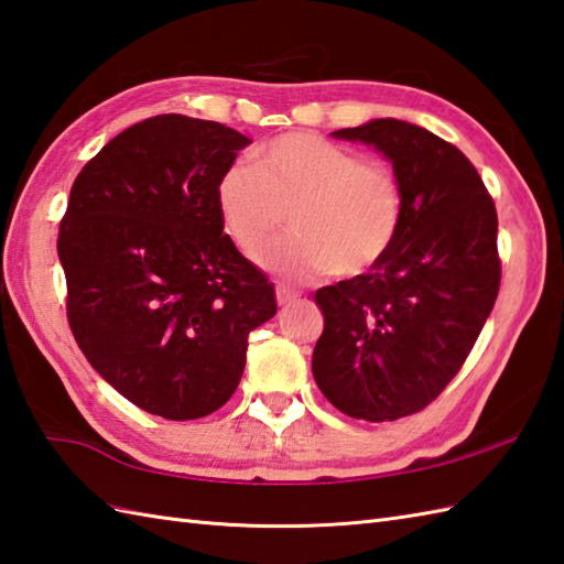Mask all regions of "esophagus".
I'll return each mask as SVG.
<instances>
[{"label": "esophagus", "instance_id": "1", "mask_svg": "<svg viewBox=\"0 0 564 564\" xmlns=\"http://www.w3.org/2000/svg\"><path fill=\"white\" fill-rule=\"evenodd\" d=\"M297 297H301L297 291L285 289V285H275V301H279V305H291L297 301Z\"/></svg>", "mask_w": 564, "mask_h": 564}]
</instances>
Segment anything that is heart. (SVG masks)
I'll use <instances>...</instances> for the list:
<instances>
[{"label":"heart","mask_w":564,"mask_h":564,"mask_svg":"<svg viewBox=\"0 0 564 564\" xmlns=\"http://www.w3.org/2000/svg\"><path fill=\"white\" fill-rule=\"evenodd\" d=\"M215 206L232 242L257 257L285 227L295 235L261 261L289 279L332 271L366 273L388 257L400 235V176L380 160L315 133H283L257 150L254 166L227 164L215 184Z\"/></svg>","instance_id":"b5f03b06"}]
</instances>
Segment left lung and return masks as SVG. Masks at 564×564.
I'll return each instance as SVG.
<instances>
[{
    "mask_svg": "<svg viewBox=\"0 0 564 564\" xmlns=\"http://www.w3.org/2000/svg\"><path fill=\"white\" fill-rule=\"evenodd\" d=\"M332 135L386 154L404 213L386 259L315 293L325 329L313 376L339 412L394 422L438 398L492 313L497 208L473 162L424 128L376 118Z\"/></svg>",
    "mask_w": 564,
    "mask_h": 564,
    "instance_id": "obj_1",
    "label": "left lung"
}]
</instances>
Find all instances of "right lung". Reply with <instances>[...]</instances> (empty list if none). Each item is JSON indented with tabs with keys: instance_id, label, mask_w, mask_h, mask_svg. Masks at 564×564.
Here are the masks:
<instances>
[{
	"instance_id": "right-lung-1",
	"label": "right lung",
	"mask_w": 564,
	"mask_h": 564,
	"mask_svg": "<svg viewBox=\"0 0 564 564\" xmlns=\"http://www.w3.org/2000/svg\"><path fill=\"white\" fill-rule=\"evenodd\" d=\"M249 138L162 113L126 128L84 164L59 220L67 322L94 370L172 422L232 398L247 339L275 315L263 271L239 254L215 184Z\"/></svg>"
}]
</instances>
